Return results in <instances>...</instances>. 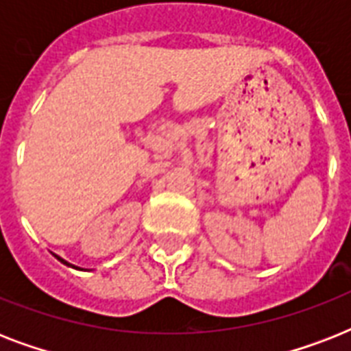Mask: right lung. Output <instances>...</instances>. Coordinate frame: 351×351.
Instances as JSON below:
<instances>
[{
    "label": "right lung",
    "mask_w": 351,
    "mask_h": 351,
    "mask_svg": "<svg viewBox=\"0 0 351 351\" xmlns=\"http://www.w3.org/2000/svg\"><path fill=\"white\" fill-rule=\"evenodd\" d=\"M52 255H54V253H52ZM54 256H56L58 261L62 262V264H65V266H69V267H76V269H80L78 266H73V264H71V262H67V261H65V258H62V256H58V255H54Z\"/></svg>",
    "instance_id": "right-lung-1"
}]
</instances>
